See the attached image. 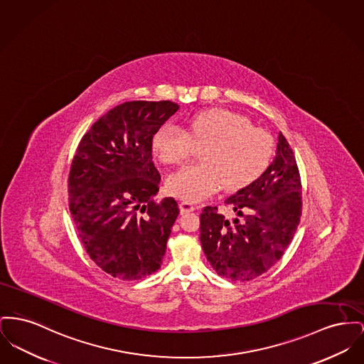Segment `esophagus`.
I'll return each mask as SVG.
<instances>
[{
  "label": "esophagus",
  "instance_id": "esophagus-1",
  "mask_svg": "<svg viewBox=\"0 0 364 364\" xmlns=\"http://www.w3.org/2000/svg\"><path fill=\"white\" fill-rule=\"evenodd\" d=\"M178 208H180V213H190V212H193L195 210V206H193V203H190V202H180L178 203Z\"/></svg>",
  "mask_w": 364,
  "mask_h": 364
}]
</instances>
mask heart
<instances>
[{"label": "heart", "mask_w": 364, "mask_h": 364, "mask_svg": "<svg viewBox=\"0 0 364 364\" xmlns=\"http://www.w3.org/2000/svg\"><path fill=\"white\" fill-rule=\"evenodd\" d=\"M202 162L186 166L168 178L171 195L199 202L217 193L239 190L253 183L267 169L272 155V139L262 129L234 111L212 108L188 121L187 132L174 125L158 129L152 150L166 165L183 164L199 147Z\"/></svg>", "instance_id": "1"}]
</instances>
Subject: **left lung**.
I'll return each instance as SVG.
<instances>
[{"label": "left lung", "mask_w": 364, "mask_h": 364, "mask_svg": "<svg viewBox=\"0 0 364 364\" xmlns=\"http://www.w3.org/2000/svg\"><path fill=\"white\" fill-rule=\"evenodd\" d=\"M235 212L227 220L217 208L200 214V243L214 271L246 282L267 272L283 256L301 217V180L293 151L282 133L277 155L257 180L225 199Z\"/></svg>", "instance_id": "1"}]
</instances>
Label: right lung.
Masks as SVG:
<instances>
[{"mask_svg": "<svg viewBox=\"0 0 364 364\" xmlns=\"http://www.w3.org/2000/svg\"><path fill=\"white\" fill-rule=\"evenodd\" d=\"M178 105L127 102L84 134L68 177V200L86 253L114 278L139 280L161 268L177 202H155L161 174L152 137Z\"/></svg>", "mask_w": 364, "mask_h": 364, "instance_id": "add662e5", "label": "right lung"}]
</instances>
